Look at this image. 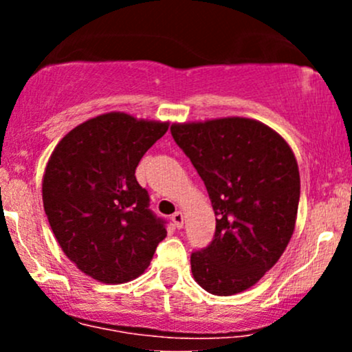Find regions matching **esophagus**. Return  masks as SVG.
<instances>
[{
	"instance_id": "esophagus-1",
	"label": "esophagus",
	"mask_w": 352,
	"mask_h": 352,
	"mask_svg": "<svg viewBox=\"0 0 352 352\" xmlns=\"http://www.w3.org/2000/svg\"><path fill=\"white\" fill-rule=\"evenodd\" d=\"M172 221L175 225V228H182L184 227V213L182 212H175L172 215Z\"/></svg>"
}]
</instances>
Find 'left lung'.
Returning <instances> with one entry per match:
<instances>
[{
  "label": "left lung",
  "instance_id": "8db88e82",
  "mask_svg": "<svg viewBox=\"0 0 352 352\" xmlns=\"http://www.w3.org/2000/svg\"><path fill=\"white\" fill-rule=\"evenodd\" d=\"M170 132L217 215L212 243L190 256L193 278L217 296L245 292L280 260L294 232L300 170L292 147L246 117L172 124Z\"/></svg>",
  "mask_w": 352,
  "mask_h": 352
}]
</instances>
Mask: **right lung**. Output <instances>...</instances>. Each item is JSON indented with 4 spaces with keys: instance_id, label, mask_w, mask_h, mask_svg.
I'll return each instance as SVG.
<instances>
[{
    "instance_id": "right-lung-1",
    "label": "right lung",
    "mask_w": 352,
    "mask_h": 352,
    "mask_svg": "<svg viewBox=\"0 0 352 352\" xmlns=\"http://www.w3.org/2000/svg\"><path fill=\"white\" fill-rule=\"evenodd\" d=\"M168 122L107 112L60 139L43 177V205L52 233L82 273L107 285L140 276L167 236L135 179L144 153Z\"/></svg>"
}]
</instances>
